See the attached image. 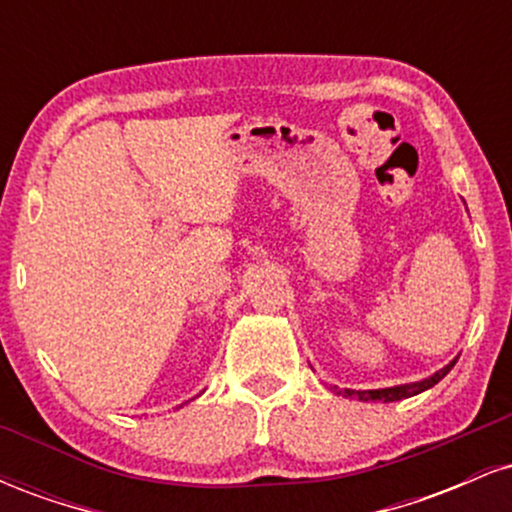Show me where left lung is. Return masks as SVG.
<instances>
[{"instance_id": "left-lung-1", "label": "left lung", "mask_w": 512, "mask_h": 512, "mask_svg": "<svg viewBox=\"0 0 512 512\" xmlns=\"http://www.w3.org/2000/svg\"><path fill=\"white\" fill-rule=\"evenodd\" d=\"M455 363H457V358H455V361H450L448 366H445V368L436 370V373H433L431 378L419 380V383L395 385V387H383V390H339V387H334V392H337V395H344V397H358V399H361V402H368V399H378V402H397V399L414 397V395H419V392L428 390V387L438 385L440 380H443L445 375L450 373V370H452V366H455Z\"/></svg>"}]
</instances>
